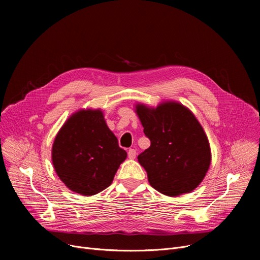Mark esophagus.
<instances>
[{"label":"esophagus","instance_id":"1","mask_svg":"<svg viewBox=\"0 0 260 260\" xmlns=\"http://www.w3.org/2000/svg\"><path fill=\"white\" fill-rule=\"evenodd\" d=\"M127 155H128V158H129V159H135V158H136V155H137V153H136V149L129 148Z\"/></svg>","mask_w":260,"mask_h":260}]
</instances>
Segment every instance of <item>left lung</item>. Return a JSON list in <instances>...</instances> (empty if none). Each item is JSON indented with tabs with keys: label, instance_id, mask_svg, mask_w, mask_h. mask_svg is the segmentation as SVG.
I'll return each instance as SVG.
<instances>
[{
	"label": "left lung",
	"instance_id": "1",
	"mask_svg": "<svg viewBox=\"0 0 260 260\" xmlns=\"http://www.w3.org/2000/svg\"><path fill=\"white\" fill-rule=\"evenodd\" d=\"M151 146L138 156L148 182L158 192L179 196L194 190L211 165L206 133L188 108L174 101L156 108L136 105Z\"/></svg>",
	"mask_w": 260,
	"mask_h": 260
}]
</instances>
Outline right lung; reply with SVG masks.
Instances as JSON below:
<instances>
[{"label":"right lung","instance_id":"1","mask_svg":"<svg viewBox=\"0 0 260 260\" xmlns=\"http://www.w3.org/2000/svg\"><path fill=\"white\" fill-rule=\"evenodd\" d=\"M126 156L101 109H81L72 115L54 138L51 151L59 178L73 192L84 196L111 185Z\"/></svg>","mask_w":260,"mask_h":260}]
</instances>
